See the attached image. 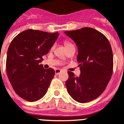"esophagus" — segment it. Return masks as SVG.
<instances>
[{
  "mask_svg": "<svg viewBox=\"0 0 124 124\" xmlns=\"http://www.w3.org/2000/svg\"><path fill=\"white\" fill-rule=\"evenodd\" d=\"M61 72V70H60V69H59V68H57V69H56V70H55V74H56V75L59 74Z\"/></svg>",
  "mask_w": 124,
  "mask_h": 124,
  "instance_id": "obj_1",
  "label": "esophagus"
}]
</instances>
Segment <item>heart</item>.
Wrapping results in <instances>:
<instances>
[{
  "label": "heart",
  "instance_id": "1",
  "mask_svg": "<svg viewBox=\"0 0 124 124\" xmlns=\"http://www.w3.org/2000/svg\"><path fill=\"white\" fill-rule=\"evenodd\" d=\"M65 46H66V48H67V47H68V46H72V45H73L72 43H70V42L67 41H65Z\"/></svg>",
  "mask_w": 124,
  "mask_h": 124
}]
</instances>
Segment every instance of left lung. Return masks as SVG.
Returning <instances> with one entry per match:
<instances>
[{
    "mask_svg": "<svg viewBox=\"0 0 124 124\" xmlns=\"http://www.w3.org/2000/svg\"><path fill=\"white\" fill-rule=\"evenodd\" d=\"M65 33L77 45L81 70L79 77L68 72L69 78L65 83L68 93L78 102L92 101L104 91L112 76L113 56L110 43L104 34L91 27Z\"/></svg>",
    "mask_w": 124,
    "mask_h": 124,
    "instance_id": "8db88e82",
    "label": "left lung"
}]
</instances>
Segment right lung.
<instances>
[{"instance_id":"1","label":"right lung","mask_w":124,"mask_h":124,"mask_svg":"<svg viewBox=\"0 0 124 124\" xmlns=\"http://www.w3.org/2000/svg\"><path fill=\"white\" fill-rule=\"evenodd\" d=\"M58 36V32L28 29L12 40L7 53L6 72L14 91L23 99L34 102L46 94L55 71L45 69L40 63Z\"/></svg>"}]
</instances>
